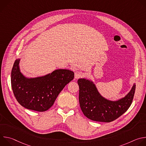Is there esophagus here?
Listing matches in <instances>:
<instances>
[{"instance_id": "1", "label": "esophagus", "mask_w": 146, "mask_h": 146, "mask_svg": "<svg viewBox=\"0 0 146 146\" xmlns=\"http://www.w3.org/2000/svg\"><path fill=\"white\" fill-rule=\"evenodd\" d=\"M82 76V73L80 72L76 71V72H74V78H76V79L81 77Z\"/></svg>"}]
</instances>
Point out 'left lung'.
<instances>
[{
    "mask_svg": "<svg viewBox=\"0 0 146 146\" xmlns=\"http://www.w3.org/2000/svg\"><path fill=\"white\" fill-rule=\"evenodd\" d=\"M77 82L80 89L79 103L83 114L88 118L98 122H111L126 112L131 105L136 88L134 84L125 96L111 101L99 94L92 81L80 78Z\"/></svg>",
    "mask_w": 146,
    "mask_h": 146,
    "instance_id": "8db88e82",
    "label": "left lung"
}]
</instances>
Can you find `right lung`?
<instances>
[{
	"mask_svg": "<svg viewBox=\"0 0 146 146\" xmlns=\"http://www.w3.org/2000/svg\"><path fill=\"white\" fill-rule=\"evenodd\" d=\"M20 59L15 60L11 83L14 95L21 105L37 111H45L52 105L59 94L74 78L68 69H57L46 76L27 78L20 72Z\"/></svg>",
	"mask_w": 146,
	"mask_h": 146,
	"instance_id": "1",
	"label": "right lung"
}]
</instances>
